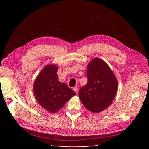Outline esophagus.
<instances>
[{
    "label": "esophagus",
    "instance_id": "34e87169",
    "mask_svg": "<svg viewBox=\"0 0 149 149\" xmlns=\"http://www.w3.org/2000/svg\"><path fill=\"white\" fill-rule=\"evenodd\" d=\"M74 91L76 92V93L77 94L78 92H79V88H78L77 87H75V88H74Z\"/></svg>",
    "mask_w": 149,
    "mask_h": 149
}]
</instances>
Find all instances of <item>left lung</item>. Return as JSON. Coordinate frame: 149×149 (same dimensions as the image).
Wrapping results in <instances>:
<instances>
[{
  "label": "left lung",
  "instance_id": "obj_1",
  "mask_svg": "<svg viewBox=\"0 0 149 149\" xmlns=\"http://www.w3.org/2000/svg\"><path fill=\"white\" fill-rule=\"evenodd\" d=\"M88 83L79 91V97L88 111H103L113 101L118 89V82L111 68L98 58L92 59L87 66Z\"/></svg>",
  "mask_w": 149,
  "mask_h": 149
}]
</instances>
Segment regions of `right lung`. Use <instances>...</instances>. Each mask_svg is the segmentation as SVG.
<instances>
[{"mask_svg":"<svg viewBox=\"0 0 149 149\" xmlns=\"http://www.w3.org/2000/svg\"><path fill=\"white\" fill-rule=\"evenodd\" d=\"M58 67L48 65L42 70L35 80L33 91L38 103L47 111L58 112L76 93L65 83L58 80Z\"/></svg>","mask_w":149,"mask_h":149,"instance_id":"right-lung-1","label":"right lung"}]
</instances>
